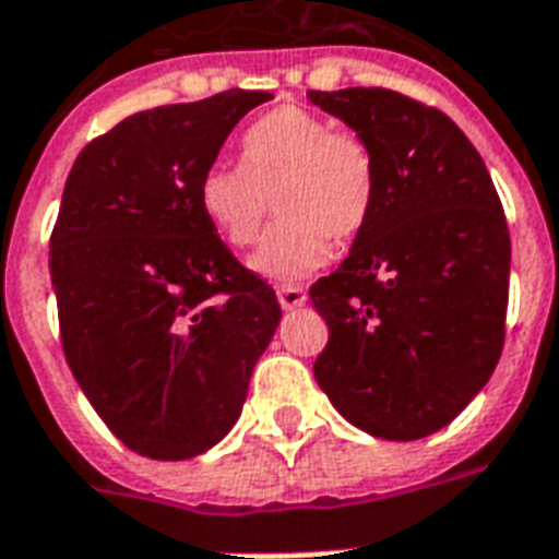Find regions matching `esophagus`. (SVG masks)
Here are the masks:
<instances>
[{"instance_id":"34e87169","label":"esophagus","mask_w":559,"mask_h":559,"mask_svg":"<svg viewBox=\"0 0 559 559\" xmlns=\"http://www.w3.org/2000/svg\"><path fill=\"white\" fill-rule=\"evenodd\" d=\"M278 301L284 311H293V308H301V305L308 301V296H305V290H301V287L284 284V287H278Z\"/></svg>"}]
</instances>
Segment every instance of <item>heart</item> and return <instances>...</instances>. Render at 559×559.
Returning <instances> with one entry per match:
<instances>
[{
  "label": "heart",
  "mask_w": 559,
  "mask_h": 559,
  "mask_svg": "<svg viewBox=\"0 0 559 559\" xmlns=\"http://www.w3.org/2000/svg\"><path fill=\"white\" fill-rule=\"evenodd\" d=\"M272 227L251 269L272 281H299L332 258V237L349 239L370 222L376 163L353 132L299 106H281L239 139V168L213 165L198 180V206L227 246L248 248Z\"/></svg>",
  "instance_id": "heart-1"
}]
</instances>
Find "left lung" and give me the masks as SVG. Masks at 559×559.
I'll use <instances>...</instances> for the list:
<instances>
[{"label":"left lung","mask_w":559,"mask_h":559,"mask_svg":"<svg viewBox=\"0 0 559 559\" xmlns=\"http://www.w3.org/2000/svg\"><path fill=\"white\" fill-rule=\"evenodd\" d=\"M376 163L349 258L311 287L313 376L353 427L415 441L483 391L503 349L510 230L486 163L444 111L388 88L308 91Z\"/></svg>","instance_id":"1"}]
</instances>
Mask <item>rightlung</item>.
Instances as JSON below:
<instances>
[{"label":"right lung","mask_w":559,"mask_h":559,"mask_svg":"<svg viewBox=\"0 0 559 559\" xmlns=\"http://www.w3.org/2000/svg\"><path fill=\"white\" fill-rule=\"evenodd\" d=\"M269 91H222L123 118L70 168L49 239L70 370L139 456L180 462L237 424L281 322L198 206V180Z\"/></svg>","instance_id":"obj_1"}]
</instances>
